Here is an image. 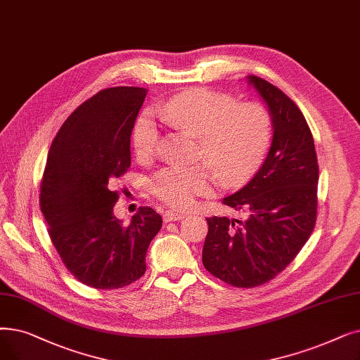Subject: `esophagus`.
Masks as SVG:
<instances>
[{
    "label": "esophagus",
    "mask_w": 360,
    "mask_h": 360,
    "mask_svg": "<svg viewBox=\"0 0 360 360\" xmlns=\"http://www.w3.org/2000/svg\"><path fill=\"white\" fill-rule=\"evenodd\" d=\"M186 214L185 213H181V212H172V210H166L165 214H163V219L165 222H176V221H181V219H184Z\"/></svg>",
    "instance_id": "esophagus-1"
}]
</instances>
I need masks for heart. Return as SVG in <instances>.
Instances as JSON below:
<instances>
[{"instance_id":"heart-1","label":"heart","mask_w":360,"mask_h":360,"mask_svg":"<svg viewBox=\"0 0 360 360\" xmlns=\"http://www.w3.org/2000/svg\"><path fill=\"white\" fill-rule=\"evenodd\" d=\"M163 116L200 138V159L206 160L225 185H237L260 166L272 139V119L259 103H240L229 94L193 88L172 97ZM160 141V124L151 110L138 116L132 129V148L138 159H150ZM207 166H169L150 182L151 193L174 209H188L216 185Z\"/></svg>"}]
</instances>
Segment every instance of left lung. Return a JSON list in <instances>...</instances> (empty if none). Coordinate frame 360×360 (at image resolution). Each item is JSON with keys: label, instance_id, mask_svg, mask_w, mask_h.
I'll use <instances>...</instances> for the list:
<instances>
[{"label": "left lung", "instance_id": "8db88e82", "mask_svg": "<svg viewBox=\"0 0 360 360\" xmlns=\"http://www.w3.org/2000/svg\"><path fill=\"white\" fill-rule=\"evenodd\" d=\"M247 81L269 108L272 144L256 175L224 198L245 219L207 217L202 245L205 268L241 288L268 283L299 255L316 224L319 179L314 136L300 108L262 77Z\"/></svg>", "mask_w": 360, "mask_h": 360}]
</instances>
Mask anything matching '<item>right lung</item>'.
I'll return each instance as SVG.
<instances>
[{"label": "right lung", "mask_w": 360, "mask_h": 360, "mask_svg": "<svg viewBox=\"0 0 360 360\" xmlns=\"http://www.w3.org/2000/svg\"><path fill=\"white\" fill-rule=\"evenodd\" d=\"M146 88L116 86L82 103L49 151L39 206L60 259L82 284L128 287L146 274V255L162 216L139 207L128 225L113 213V182L131 166V134Z\"/></svg>", "instance_id": "add662e5"}]
</instances>
